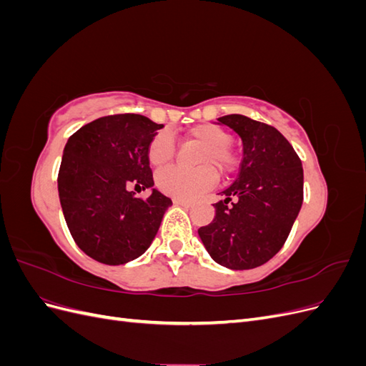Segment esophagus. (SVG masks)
Here are the masks:
<instances>
[{
  "mask_svg": "<svg viewBox=\"0 0 366 366\" xmlns=\"http://www.w3.org/2000/svg\"><path fill=\"white\" fill-rule=\"evenodd\" d=\"M174 204L182 206V207H192V202H186V200H180V198H174Z\"/></svg>",
  "mask_w": 366,
  "mask_h": 366,
  "instance_id": "1",
  "label": "esophagus"
}]
</instances>
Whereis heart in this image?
Masks as SVG:
<instances>
[{
	"label": "heart",
	"instance_id": "1",
	"mask_svg": "<svg viewBox=\"0 0 366 366\" xmlns=\"http://www.w3.org/2000/svg\"><path fill=\"white\" fill-rule=\"evenodd\" d=\"M187 137L202 145L197 156V164L200 168L184 171L171 166L159 171L156 175V186L159 189L180 200H192L210 189L217 182L215 172L224 177L237 168V156L229 148L232 136L226 129L214 124H203L187 131ZM174 149V142L168 132H157L148 145V162L151 166L159 168L171 162Z\"/></svg>",
	"mask_w": 366,
	"mask_h": 366
}]
</instances>
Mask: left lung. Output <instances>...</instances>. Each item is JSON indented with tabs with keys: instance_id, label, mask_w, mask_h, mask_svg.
<instances>
[{
	"instance_id": "8db88e82",
	"label": "left lung",
	"mask_w": 366,
	"mask_h": 366,
	"mask_svg": "<svg viewBox=\"0 0 366 366\" xmlns=\"http://www.w3.org/2000/svg\"><path fill=\"white\" fill-rule=\"evenodd\" d=\"M242 142L237 180L219 192L212 223L198 237L215 262L232 270L259 267L281 250L302 206L304 171L281 132L241 114L218 117Z\"/></svg>"
}]
</instances>
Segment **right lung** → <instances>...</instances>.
<instances>
[{"mask_svg":"<svg viewBox=\"0 0 366 366\" xmlns=\"http://www.w3.org/2000/svg\"><path fill=\"white\" fill-rule=\"evenodd\" d=\"M163 125L140 114L96 119L67 140L58 175L65 223L88 257L120 265L156 238L171 198L154 187L148 145ZM152 189L142 201L129 187Z\"/></svg>","mask_w":366,"mask_h":366,"instance_id":"1","label":"right lung"}]
</instances>
